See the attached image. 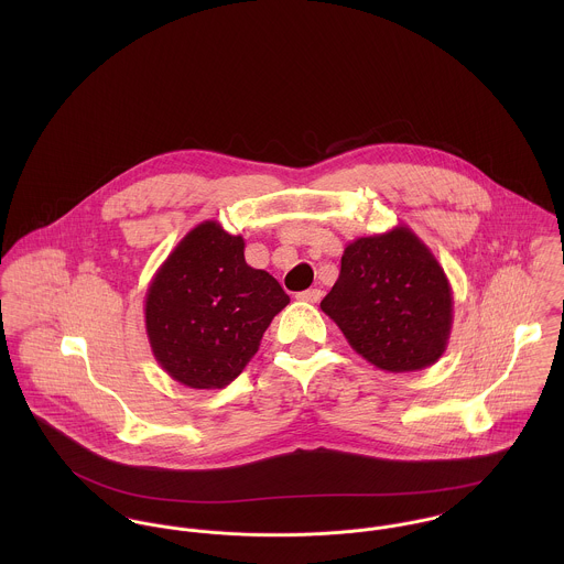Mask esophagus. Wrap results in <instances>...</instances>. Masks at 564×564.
<instances>
[{
    "label": "esophagus",
    "mask_w": 564,
    "mask_h": 564,
    "mask_svg": "<svg viewBox=\"0 0 564 564\" xmlns=\"http://www.w3.org/2000/svg\"><path fill=\"white\" fill-rule=\"evenodd\" d=\"M297 300H300V302H308V304H317V302L322 300V291H319V289L302 291V293H297Z\"/></svg>",
    "instance_id": "esophagus-1"
}]
</instances>
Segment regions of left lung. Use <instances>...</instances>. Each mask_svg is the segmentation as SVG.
Returning a JSON list of instances; mask_svg holds the SVG:
<instances>
[{
  "label": "left lung",
  "instance_id": "8db88e82",
  "mask_svg": "<svg viewBox=\"0 0 564 564\" xmlns=\"http://www.w3.org/2000/svg\"><path fill=\"white\" fill-rule=\"evenodd\" d=\"M322 311L367 362L387 373H408L445 354L454 297L436 256L400 224L345 247Z\"/></svg>",
  "mask_w": 564,
  "mask_h": 564
}]
</instances>
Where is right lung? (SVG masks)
I'll return each instance as SVG.
<instances>
[{
	"mask_svg": "<svg viewBox=\"0 0 564 564\" xmlns=\"http://www.w3.org/2000/svg\"><path fill=\"white\" fill-rule=\"evenodd\" d=\"M278 280L245 262L242 237L195 226L154 273L145 329L162 369L188 389L228 387L289 304Z\"/></svg>",
	"mask_w": 564,
	"mask_h": 564,
	"instance_id": "obj_1",
	"label": "right lung"
}]
</instances>
